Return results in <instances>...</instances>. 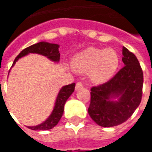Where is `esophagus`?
<instances>
[{
    "label": "esophagus",
    "mask_w": 152,
    "mask_h": 152,
    "mask_svg": "<svg viewBox=\"0 0 152 152\" xmlns=\"http://www.w3.org/2000/svg\"><path fill=\"white\" fill-rule=\"evenodd\" d=\"M81 88H83V84L81 83V82H77L76 85V91L80 90Z\"/></svg>",
    "instance_id": "1"
}]
</instances>
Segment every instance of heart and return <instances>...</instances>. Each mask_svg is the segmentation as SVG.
I'll return each mask as SVG.
<instances>
[{
  "instance_id": "obj_1",
  "label": "heart",
  "mask_w": 152,
  "mask_h": 152,
  "mask_svg": "<svg viewBox=\"0 0 152 152\" xmlns=\"http://www.w3.org/2000/svg\"><path fill=\"white\" fill-rule=\"evenodd\" d=\"M120 59L116 51L111 48H87L73 57L72 68L76 72H88L89 78L95 84H103L112 79L119 67Z\"/></svg>"
}]
</instances>
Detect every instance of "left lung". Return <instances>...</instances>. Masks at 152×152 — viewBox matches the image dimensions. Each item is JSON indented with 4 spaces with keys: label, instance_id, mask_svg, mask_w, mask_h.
Instances as JSON below:
<instances>
[{
    "label": "left lung",
    "instance_id": "1",
    "mask_svg": "<svg viewBox=\"0 0 152 152\" xmlns=\"http://www.w3.org/2000/svg\"><path fill=\"white\" fill-rule=\"evenodd\" d=\"M124 66L108 82L91 88L88 113L104 128L128 120L138 107L142 95L143 73L137 58L123 47Z\"/></svg>",
    "mask_w": 152,
    "mask_h": 152
}]
</instances>
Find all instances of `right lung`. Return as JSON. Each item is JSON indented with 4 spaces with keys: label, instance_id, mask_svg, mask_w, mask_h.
I'll return each instance as SVG.
<instances>
[{
    "label": "right lung",
    "instance_id": "1",
    "mask_svg": "<svg viewBox=\"0 0 152 152\" xmlns=\"http://www.w3.org/2000/svg\"><path fill=\"white\" fill-rule=\"evenodd\" d=\"M58 48H59V45L56 43H49L47 42H40V43H35L32 46L24 48L23 51H21L20 53L15 59L12 66H15L16 61L20 58H23L26 55H28L29 53L40 54V55L47 57L51 61L58 62L60 60V53H59ZM75 86H76V84L72 83L61 87L58 92L53 109L49 117L42 124L36 125V126L28 127V128L32 130H49L54 128L61 119V116L63 114V111H64V105H65L66 102L74 92Z\"/></svg>",
    "mask_w": 152,
    "mask_h": 152
}]
</instances>
